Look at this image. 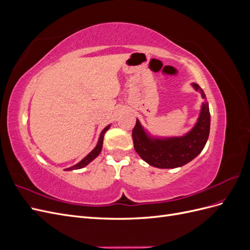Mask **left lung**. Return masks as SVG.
Instances as JSON below:
<instances>
[{"label":"left lung","instance_id":"left-lung-1","mask_svg":"<svg viewBox=\"0 0 250 250\" xmlns=\"http://www.w3.org/2000/svg\"><path fill=\"white\" fill-rule=\"evenodd\" d=\"M193 86L201 94L204 102L202 103L197 124L184 137L166 140L151 139L137 120L132 129L134 149L144 161L153 167L161 169L181 167L194 160L206 146L210 125L208 103L203 89L197 83H193Z\"/></svg>","mask_w":250,"mask_h":250}]
</instances>
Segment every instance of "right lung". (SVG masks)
Masks as SVG:
<instances>
[{"instance_id":"right-lung-1","label":"right lung","mask_w":250,"mask_h":250,"mask_svg":"<svg viewBox=\"0 0 250 250\" xmlns=\"http://www.w3.org/2000/svg\"><path fill=\"white\" fill-rule=\"evenodd\" d=\"M110 126H107V127H105L104 129H103V131L101 132V134H100V138H99V141H98V144H97V146L95 147V149L92 151V152H90L89 154H87L84 158H83V160L80 162V163H78L77 165H75V166H73V167H71V168H67V169H65L66 171H71V170H77V169H81V168H83V167H85L86 165H88L90 162H92L93 160H95V158L100 154V152H101V150H102V145H103V138H104V134H105V132H106L107 130H108V128H109Z\"/></svg>"}]
</instances>
